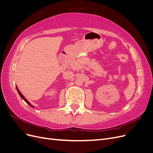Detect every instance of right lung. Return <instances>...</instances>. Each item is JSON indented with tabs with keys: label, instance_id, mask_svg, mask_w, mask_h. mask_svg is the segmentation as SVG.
<instances>
[{
	"label": "right lung",
	"instance_id": "right-lung-1",
	"mask_svg": "<svg viewBox=\"0 0 153 153\" xmlns=\"http://www.w3.org/2000/svg\"><path fill=\"white\" fill-rule=\"evenodd\" d=\"M16 89H17V91H18V94H19V95L20 96L21 98H22L23 100H24L25 101V102H26L27 104H28L29 106H30L31 107H34V106H33V105H32L29 102V101L27 100L25 98V97L24 96V95H23V94L21 93V92L19 91V89H18V88L17 87V86H16Z\"/></svg>",
	"mask_w": 153,
	"mask_h": 153
}]
</instances>
